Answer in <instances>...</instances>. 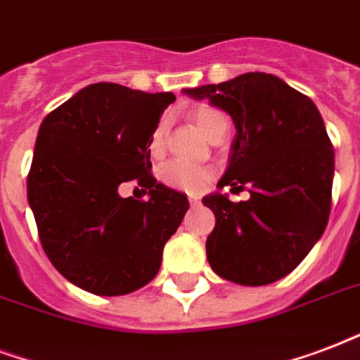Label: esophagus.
I'll return each instance as SVG.
<instances>
[{
	"label": "esophagus",
	"instance_id": "obj_1",
	"mask_svg": "<svg viewBox=\"0 0 360 360\" xmlns=\"http://www.w3.org/2000/svg\"><path fill=\"white\" fill-rule=\"evenodd\" d=\"M190 205H193V207H195V205H199V199H197L195 195H190Z\"/></svg>",
	"mask_w": 360,
	"mask_h": 360
}]
</instances>
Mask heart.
<instances>
[{"label": "heart", "instance_id": "heart-1", "mask_svg": "<svg viewBox=\"0 0 360 360\" xmlns=\"http://www.w3.org/2000/svg\"><path fill=\"white\" fill-rule=\"evenodd\" d=\"M224 115H221L218 110L214 108H197L193 112V123L199 131L207 136L210 132V129L221 121ZM163 151V125H158V129L151 132L150 139V153L153 158L161 155ZM161 178L163 182L174 190L182 191H191V193H197L201 191L210 180V170L202 169V167H193V165H184V163H169L165 165L163 170H161Z\"/></svg>", "mask_w": 360, "mask_h": 360}]
</instances>
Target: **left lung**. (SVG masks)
<instances>
[{
    "label": "left lung",
    "instance_id": "8db88e82",
    "mask_svg": "<svg viewBox=\"0 0 360 360\" xmlns=\"http://www.w3.org/2000/svg\"><path fill=\"white\" fill-rule=\"evenodd\" d=\"M233 119L228 169L218 182L250 199L209 193L216 216L207 258L221 279L262 286L283 279L309 254L330 214L334 150L311 98L277 75L248 72L218 85L182 89Z\"/></svg>",
    "mask_w": 360,
    "mask_h": 360
}]
</instances>
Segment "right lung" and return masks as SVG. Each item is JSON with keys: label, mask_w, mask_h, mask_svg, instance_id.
<instances>
[{"label": "right lung", "mask_w": 360, "mask_h": 360, "mask_svg": "<svg viewBox=\"0 0 360 360\" xmlns=\"http://www.w3.org/2000/svg\"><path fill=\"white\" fill-rule=\"evenodd\" d=\"M172 93L117 83L81 89L43 119L28 174V202L43 250L72 285L123 296L158 275L188 197L150 174V139ZM139 181L148 202L118 195Z\"/></svg>", "instance_id": "obj_1"}]
</instances>
